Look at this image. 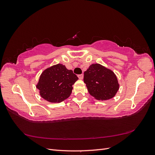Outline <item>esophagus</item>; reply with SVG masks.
I'll use <instances>...</instances> for the list:
<instances>
[{
	"instance_id": "1",
	"label": "esophagus",
	"mask_w": 155,
	"mask_h": 155,
	"mask_svg": "<svg viewBox=\"0 0 155 155\" xmlns=\"http://www.w3.org/2000/svg\"><path fill=\"white\" fill-rule=\"evenodd\" d=\"M78 78L79 79H83V74H79V75H78Z\"/></svg>"
}]
</instances>
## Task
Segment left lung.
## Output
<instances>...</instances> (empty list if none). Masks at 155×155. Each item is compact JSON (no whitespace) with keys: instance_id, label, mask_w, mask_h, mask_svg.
Segmentation results:
<instances>
[{"instance_id":"obj_1","label":"left lung","mask_w":155,"mask_h":155,"mask_svg":"<svg viewBox=\"0 0 155 155\" xmlns=\"http://www.w3.org/2000/svg\"><path fill=\"white\" fill-rule=\"evenodd\" d=\"M84 83L90 94L98 100L113 97L119 84L114 73L100 64H92L84 72Z\"/></svg>"}]
</instances>
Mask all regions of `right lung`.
<instances>
[{"mask_svg":"<svg viewBox=\"0 0 155 155\" xmlns=\"http://www.w3.org/2000/svg\"><path fill=\"white\" fill-rule=\"evenodd\" d=\"M78 79L72 70L58 64L43 71L36 87L39 90L41 96L46 101L59 103L71 94L72 85Z\"/></svg>","mask_w":155,"mask_h":155,"instance_id":"right-lung-1","label":"right lung"}]
</instances>
